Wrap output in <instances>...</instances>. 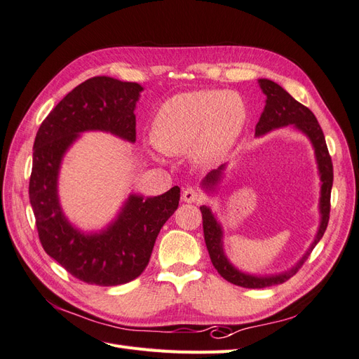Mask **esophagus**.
Masks as SVG:
<instances>
[{"label": "esophagus", "mask_w": 359, "mask_h": 359, "mask_svg": "<svg viewBox=\"0 0 359 359\" xmlns=\"http://www.w3.org/2000/svg\"><path fill=\"white\" fill-rule=\"evenodd\" d=\"M181 198L184 202H187V203H201L202 202V194L191 187L184 190Z\"/></svg>", "instance_id": "1"}]
</instances>
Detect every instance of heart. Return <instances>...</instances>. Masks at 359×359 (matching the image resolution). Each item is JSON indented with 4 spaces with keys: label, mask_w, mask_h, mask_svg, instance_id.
Returning a JSON list of instances; mask_svg holds the SVG:
<instances>
[{
    "label": "heart",
    "mask_w": 359,
    "mask_h": 359,
    "mask_svg": "<svg viewBox=\"0 0 359 359\" xmlns=\"http://www.w3.org/2000/svg\"><path fill=\"white\" fill-rule=\"evenodd\" d=\"M245 121L243 99L232 91L198 90L175 94L157 109L151 137L165 154L190 156L214 166L229 153Z\"/></svg>",
    "instance_id": "b5f03b06"
}]
</instances>
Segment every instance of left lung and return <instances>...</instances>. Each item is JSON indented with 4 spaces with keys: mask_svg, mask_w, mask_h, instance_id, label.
<instances>
[{
    "mask_svg": "<svg viewBox=\"0 0 359 359\" xmlns=\"http://www.w3.org/2000/svg\"><path fill=\"white\" fill-rule=\"evenodd\" d=\"M257 83L260 90L265 94V107L264 112L260 114L259 121L255 128V136L260 137L265 136L266 133L273 132V130L287 127L295 128L297 132L302 133L306 136L314 151V158H316L318 165V173L320 180V191H319V226L316 235H314V240L307 248V252L304 253L295 265H292L289 269L280 271L276 274H250L245 271H241L236 268L229 257L226 255L224 250V231L223 224L220 220L217 219V214L212 212L210 206L202 205L201 212H202V220H203V236H205V244L208 248V253L211 257V262L214 268L217 269L224 280L231 281V283L248 287V289H262L269 287L274 285L285 283L289 280L297 271L306 262V259L311 253V250L316 247V244L320 241L325 231H327L328 220H330V199H331V189H332V161L328 153L327 142H325V136L322 128L318 123L314 114L297 102L293 97L281 86L269 79H257ZM226 166L222 165L219 169L211 170L208 175H206L201 181V189L208 194V196H215L220 190V186L223 180L226 178Z\"/></svg>",
    "mask_w": 359,
    "mask_h": 359,
    "instance_id": "left-lung-1",
    "label": "left lung"
}]
</instances>
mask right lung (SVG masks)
<instances>
[{"instance_id": "right-lung-1", "label": "right lung", "mask_w": 359, "mask_h": 359, "mask_svg": "<svg viewBox=\"0 0 359 359\" xmlns=\"http://www.w3.org/2000/svg\"><path fill=\"white\" fill-rule=\"evenodd\" d=\"M142 86L109 76L82 82L53 107L34 140L29 202L45 252L85 283L118 286L147 268L160 229L175 212L180 187L158 196L128 193L114 219L97 231H83L64 214L58 180L62 160L86 132L136 142V103Z\"/></svg>"}]
</instances>
